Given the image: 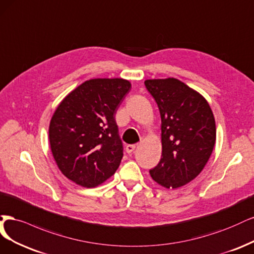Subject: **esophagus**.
<instances>
[{"label": "esophagus", "mask_w": 254, "mask_h": 254, "mask_svg": "<svg viewBox=\"0 0 254 254\" xmlns=\"http://www.w3.org/2000/svg\"><path fill=\"white\" fill-rule=\"evenodd\" d=\"M135 148H136L135 144H127V145L126 146V151H127V153L130 154V153H133V151L135 150Z\"/></svg>", "instance_id": "obj_1"}]
</instances>
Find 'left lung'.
<instances>
[{
    "label": "left lung",
    "instance_id": "1",
    "mask_svg": "<svg viewBox=\"0 0 254 254\" xmlns=\"http://www.w3.org/2000/svg\"><path fill=\"white\" fill-rule=\"evenodd\" d=\"M161 117L162 154L150 170L155 182L176 189L197 176L208 162L216 139L213 113L204 98L175 78L145 80Z\"/></svg>",
    "mask_w": 254,
    "mask_h": 254
}]
</instances>
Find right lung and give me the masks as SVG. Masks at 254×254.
Instances as JSON below:
<instances>
[{"instance_id":"right-lung-1","label":"right lung","mask_w":254,"mask_h":254,"mask_svg":"<svg viewBox=\"0 0 254 254\" xmlns=\"http://www.w3.org/2000/svg\"><path fill=\"white\" fill-rule=\"evenodd\" d=\"M130 87L121 78L91 79L57 108L48 130L51 149L57 166L71 182L93 188L118 169L124 146L115 114Z\"/></svg>"}]
</instances>
